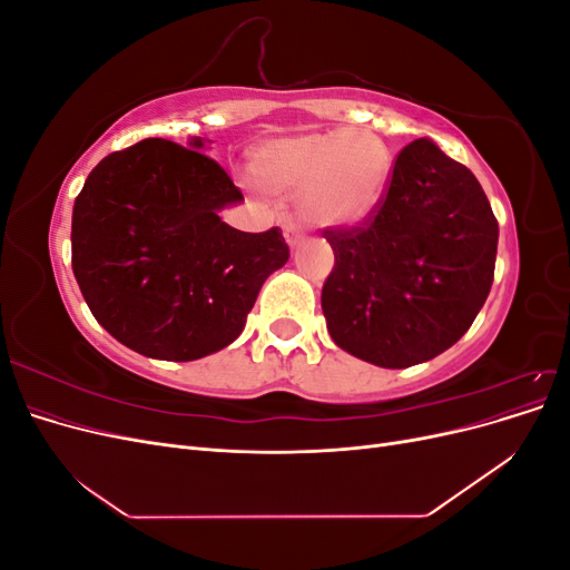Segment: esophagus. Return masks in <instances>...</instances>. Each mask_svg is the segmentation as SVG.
<instances>
[{"label":"esophagus","instance_id":"34e87169","mask_svg":"<svg viewBox=\"0 0 570 570\" xmlns=\"http://www.w3.org/2000/svg\"><path fill=\"white\" fill-rule=\"evenodd\" d=\"M283 235H285V243L289 245V249H295L304 243V233L297 226H292V223H285Z\"/></svg>","mask_w":570,"mask_h":570}]
</instances>
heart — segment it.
Returning <instances> with one entry per match:
<instances>
[{"label":"heart","instance_id":"b5f03b06","mask_svg":"<svg viewBox=\"0 0 570 570\" xmlns=\"http://www.w3.org/2000/svg\"><path fill=\"white\" fill-rule=\"evenodd\" d=\"M249 178L268 195L299 189V209L318 228H354L381 202L390 154L373 135L331 130L273 137L249 154Z\"/></svg>","mask_w":570,"mask_h":570}]
</instances>
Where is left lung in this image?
Here are the masks:
<instances>
[{
  "label": "left lung",
  "instance_id": "left-lung-1",
  "mask_svg": "<svg viewBox=\"0 0 570 570\" xmlns=\"http://www.w3.org/2000/svg\"><path fill=\"white\" fill-rule=\"evenodd\" d=\"M335 268L321 295L340 350L381 368L435 358L485 304L499 226L478 178L428 137L406 145L361 228L327 233Z\"/></svg>",
  "mask_w": 570,
  "mask_h": 570
}]
</instances>
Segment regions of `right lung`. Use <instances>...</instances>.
Returning <instances> with one entry per match:
<instances>
[{
    "label": "right lung",
    "mask_w": 570,
    "mask_h": 570,
    "mask_svg": "<svg viewBox=\"0 0 570 570\" xmlns=\"http://www.w3.org/2000/svg\"><path fill=\"white\" fill-rule=\"evenodd\" d=\"M149 137L101 159L73 204V275L92 316L128 350L195 361L245 331L258 289L287 264L278 228L243 233L220 212L245 202L226 170Z\"/></svg>",
    "instance_id": "1"
}]
</instances>
